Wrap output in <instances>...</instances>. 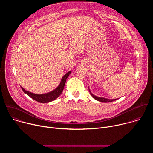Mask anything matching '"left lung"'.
I'll return each instance as SVG.
<instances>
[{"label":"left lung","instance_id":"1","mask_svg":"<svg viewBox=\"0 0 153 153\" xmlns=\"http://www.w3.org/2000/svg\"><path fill=\"white\" fill-rule=\"evenodd\" d=\"M89 91H90L91 95L92 96V97H93L94 99H96V100H98V101H99V102H111L116 100L117 99H105V98H103V97H97V96H94V94H93L91 93L90 89H89Z\"/></svg>","mask_w":153,"mask_h":153}]
</instances>
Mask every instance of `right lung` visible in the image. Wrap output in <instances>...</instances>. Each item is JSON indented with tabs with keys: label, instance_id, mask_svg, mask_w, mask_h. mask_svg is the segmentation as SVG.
Returning <instances> with one entry per match:
<instances>
[{
	"label": "right lung",
	"instance_id": "obj_1",
	"mask_svg": "<svg viewBox=\"0 0 153 153\" xmlns=\"http://www.w3.org/2000/svg\"><path fill=\"white\" fill-rule=\"evenodd\" d=\"M71 72V71H70L67 73L62 77L59 85L57 87L55 90H54L53 91H52L51 92L45 93V94H34V93L29 92L28 91H26L22 86H21V88L26 94L29 96L33 99L37 101L38 102L43 103H48V102H50L56 99L62 94L63 90L64 88V86L65 85V82H66L67 79L70 74Z\"/></svg>",
	"mask_w": 153,
	"mask_h": 153
}]
</instances>
